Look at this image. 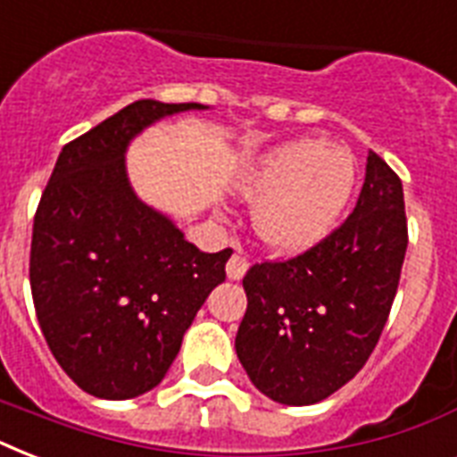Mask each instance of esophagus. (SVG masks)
Listing matches in <instances>:
<instances>
[{
  "mask_svg": "<svg viewBox=\"0 0 457 457\" xmlns=\"http://www.w3.org/2000/svg\"><path fill=\"white\" fill-rule=\"evenodd\" d=\"M249 270V261L242 253H235V256L228 261V278L229 279H242Z\"/></svg>",
  "mask_w": 457,
  "mask_h": 457,
  "instance_id": "esophagus-1",
  "label": "esophagus"
}]
</instances>
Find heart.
Segmentation results:
<instances>
[{"label":"heart","mask_w":457,"mask_h":457,"mask_svg":"<svg viewBox=\"0 0 457 457\" xmlns=\"http://www.w3.org/2000/svg\"><path fill=\"white\" fill-rule=\"evenodd\" d=\"M355 187L346 146L294 139L258 161L242 185L253 206L256 235L270 249L299 253L322 242L341 220Z\"/></svg>","instance_id":"obj_1"}]
</instances>
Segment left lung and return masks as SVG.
Returning <instances> with one entry per match:
<instances>
[{
  "instance_id": "8db88e82",
  "label": "left lung",
  "mask_w": 457,
  "mask_h": 457,
  "mask_svg": "<svg viewBox=\"0 0 457 457\" xmlns=\"http://www.w3.org/2000/svg\"><path fill=\"white\" fill-rule=\"evenodd\" d=\"M408 249L403 185L368 154L353 213L303 253L244 275L246 312L235 348L265 396L311 405L351 382L389 318Z\"/></svg>"
}]
</instances>
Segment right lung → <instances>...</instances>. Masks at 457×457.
<instances>
[{
    "instance_id": "add662e5",
    "label": "right lung",
    "mask_w": 457,
    "mask_h": 457,
    "mask_svg": "<svg viewBox=\"0 0 457 457\" xmlns=\"http://www.w3.org/2000/svg\"><path fill=\"white\" fill-rule=\"evenodd\" d=\"M201 104L154 99L125 106L68 142L39 199L30 289L46 346L96 398L154 389L175 361L232 249L204 253L135 196L125 149L137 132Z\"/></svg>"
}]
</instances>
